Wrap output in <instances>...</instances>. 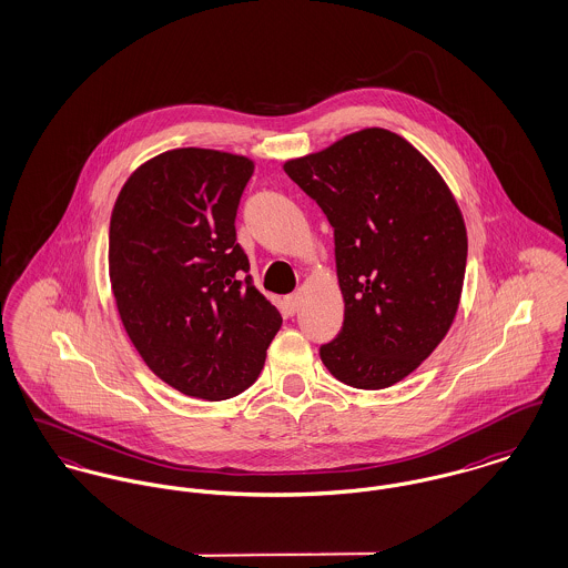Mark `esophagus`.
<instances>
[{
  "instance_id": "34e87169",
  "label": "esophagus",
  "mask_w": 568,
  "mask_h": 568,
  "mask_svg": "<svg viewBox=\"0 0 568 568\" xmlns=\"http://www.w3.org/2000/svg\"><path fill=\"white\" fill-rule=\"evenodd\" d=\"M284 304H286V310L288 312H295V310L300 308V304H302V297L295 293V295H288L286 300H284Z\"/></svg>"
}]
</instances>
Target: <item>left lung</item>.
I'll use <instances>...</instances> for the list:
<instances>
[{"mask_svg":"<svg viewBox=\"0 0 568 568\" xmlns=\"http://www.w3.org/2000/svg\"><path fill=\"white\" fill-rule=\"evenodd\" d=\"M284 171L334 227L345 321L321 345V361L354 388L397 384L438 347L458 312L460 207L425 155L382 128L288 160Z\"/></svg>","mask_w":568,"mask_h":568,"instance_id":"obj_1","label":"left lung"}]
</instances>
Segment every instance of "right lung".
I'll return each instance as SVG.
<instances>
[{
	"label": "right lung",
	"mask_w": 568,
	"mask_h": 568,
	"mask_svg": "<svg viewBox=\"0 0 568 568\" xmlns=\"http://www.w3.org/2000/svg\"><path fill=\"white\" fill-rule=\"evenodd\" d=\"M254 173L245 155L171 150L139 166L110 216V284L123 327L155 375L207 402L258 379L282 325L236 243Z\"/></svg>",
	"instance_id": "1"
}]
</instances>
